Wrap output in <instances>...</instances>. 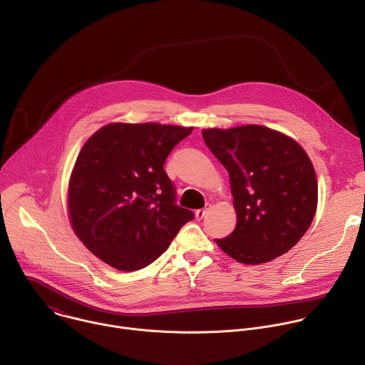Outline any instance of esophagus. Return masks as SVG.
<instances>
[{
  "instance_id": "1",
  "label": "esophagus",
  "mask_w": 365,
  "mask_h": 365,
  "mask_svg": "<svg viewBox=\"0 0 365 365\" xmlns=\"http://www.w3.org/2000/svg\"><path fill=\"white\" fill-rule=\"evenodd\" d=\"M206 211H207V207H203V210H197V211H195V217H196V220H202V218L206 215Z\"/></svg>"
}]
</instances>
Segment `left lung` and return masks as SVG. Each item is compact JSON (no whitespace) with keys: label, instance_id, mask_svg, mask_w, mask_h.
Masks as SVG:
<instances>
[{"label":"left lung","instance_id":"left-lung-1","mask_svg":"<svg viewBox=\"0 0 365 365\" xmlns=\"http://www.w3.org/2000/svg\"><path fill=\"white\" fill-rule=\"evenodd\" d=\"M203 140L228 170L235 230L218 247L242 264H262L304 235L318 206V180L306 151L290 137L257 124L206 128Z\"/></svg>","mask_w":365,"mask_h":365}]
</instances>
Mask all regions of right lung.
<instances>
[{"label": "right lung", "mask_w": 365, "mask_h": 365, "mask_svg": "<svg viewBox=\"0 0 365 365\" xmlns=\"http://www.w3.org/2000/svg\"><path fill=\"white\" fill-rule=\"evenodd\" d=\"M168 124L113 123L88 138L69 179L72 228L103 263L140 270L159 258L193 212L176 205L163 165L192 133Z\"/></svg>", "instance_id": "add662e5"}]
</instances>
